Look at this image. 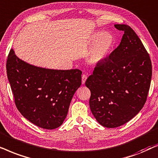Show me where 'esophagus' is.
Returning a JSON list of instances; mask_svg holds the SVG:
<instances>
[{
  "instance_id": "esophagus-1",
  "label": "esophagus",
  "mask_w": 158,
  "mask_h": 158,
  "mask_svg": "<svg viewBox=\"0 0 158 158\" xmlns=\"http://www.w3.org/2000/svg\"><path fill=\"white\" fill-rule=\"evenodd\" d=\"M87 75L83 74L82 77H81V81H82V84H83V85L85 83V81H86V80H87Z\"/></svg>"
}]
</instances>
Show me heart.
Segmentation results:
<instances>
[{
  "label": "heart",
  "instance_id": "1",
  "mask_svg": "<svg viewBox=\"0 0 158 158\" xmlns=\"http://www.w3.org/2000/svg\"><path fill=\"white\" fill-rule=\"evenodd\" d=\"M89 41L94 45L88 54L87 62L92 65H98L108 57L114 45V38L107 31H97L92 35Z\"/></svg>",
  "mask_w": 158,
  "mask_h": 158
}]
</instances>
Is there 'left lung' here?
I'll use <instances>...</instances> for the list:
<instances>
[{
  "label": "left lung",
  "mask_w": 158,
  "mask_h": 158,
  "mask_svg": "<svg viewBox=\"0 0 158 158\" xmlns=\"http://www.w3.org/2000/svg\"><path fill=\"white\" fill-rule=\"evenodd\" d=\"M121 43L97 65L85 82L91 92L89 107L97 121L106 128L122 126L139 113L146 102L152 78V63L142 41L131 27Z\"/></svg>",
  "instance_id": "1"
}]
</instances>
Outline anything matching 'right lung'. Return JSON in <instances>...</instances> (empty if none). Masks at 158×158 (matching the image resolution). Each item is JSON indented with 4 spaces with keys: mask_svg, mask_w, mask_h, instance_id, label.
Returning <instances> with one entry per match:
<instances>
[{
    "mask_svg": "<svg viewBox=\"0 0 158 158\" xmlns=\"http://www.w3.org/2000/svg\"><path fill=\"white\" fill-rule=\"evenodd\" d=\"M6 71L16 108L25 118L45 129L61 126L73 94L81 85L80 70L31 65L10 49Z\"/></svg>",
    "mask_w": 158,
    "mask_h": 158,
    "instance_id": "right-lung-1",
    "label": "right lung"
}]
</instances>
